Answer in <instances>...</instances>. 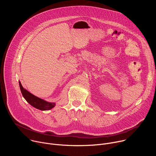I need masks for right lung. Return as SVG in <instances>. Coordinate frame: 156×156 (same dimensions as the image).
I'll return each mask as SVG.
<instances>
[{"instance_id": "right-lung-1", "label": "right lung", "mask_w": 156, "mask_h": 156, "mask_svg": "<svg viewBox=\"0 0 156 156\" xmlns=\"http://www.w3.org/2000/svg\"><path fill=\"white\" fill-rule=\"evenodd\" d=\"M19 85L21 94L23 95V98L30 105H31L34 107L41 110H48L52 108L55 106V103L48 102L46 101L42 100L35 96L34 95L28 92L27 90L23 88V86H22L20 81H19Z\"/></svg>"}]
</instances>
